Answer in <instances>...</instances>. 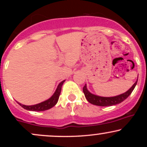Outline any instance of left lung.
<instances>
[{"label": "left lung", "instance_id": "1", "mask_svg": "<svg viewBox=\"0 0 147 147\" xmlns=\"http://www.w3.org/2000/svg\"><path fill=\"white\" fill-rule=\"evenodd\" d=\"M137 82L138 79L135 82V84L126 92L121 94V95L115 96V97H101V96L94 95V94L91 93L90 91L88 90L86 84H85V86L83 88V92L88 102H90V104L99 106H111L116 105V104H119V103L122 102L123 101L125 100L131 95L133 90H134L135 87H136V84H137Z\"/></svg>", "mask_w": 147, "mask_h": 147}]
</instances>
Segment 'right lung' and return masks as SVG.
I'll use <instances>...</instances> for the list:
<instances>
[{
	"instance_id": "obj_1",
	"label": "right lung",
	"mask_w": 147,
	"mask_h": 147,
	"mask_svg": "<svg viewBox=\"0 0 147 147\" xmlns=\"http://www.w3.org/2000/svg\"><path fill=\"white\" fill-rule=\"evenodd\" d=\"M65 82V80L62 81L61 83L58 85L56 90L54 92L53 95H52L51 97H50L48 99L44 101V102H42L41 103H38L37 104H34V105H31V106H27L24 105V104H22L21 103L18 102L17 103L19 104L21 107H23V109H26L28 111H44L48 109H51V108L55 106L57 104V102L59 100V97L61 94V87L63 86V84Z\"/></svg>"
}]
</instances>
